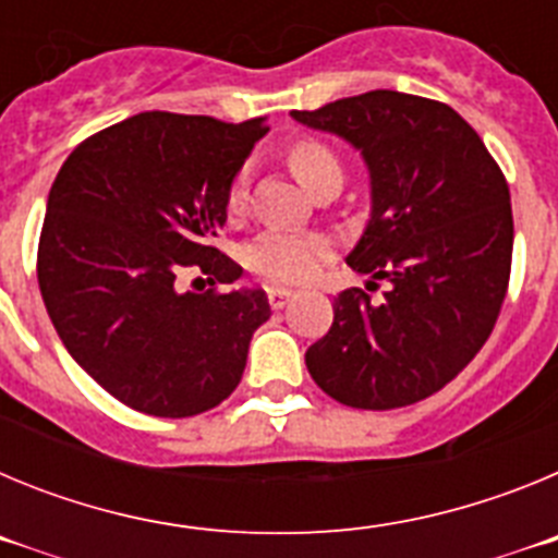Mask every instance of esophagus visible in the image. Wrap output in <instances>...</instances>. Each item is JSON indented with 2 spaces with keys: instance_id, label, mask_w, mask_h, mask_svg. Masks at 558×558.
Returning <instances> with one entry per match:
<instances>
[{
  "instance_id": "1",
  "label": "esophagus",
  "mask_w": 558,
  "mask_h": 558,
  "mask_svg": "<svg viewBox=\"0 0 558 558\" xmlns=\"http://www.w3.org/2000/svg\"><path fill=\"white\" fill-rule=\"evenodd\" d=\"M290 299H295L293 290H282V288H268V304L270 310H282L284 304L290 302Z\"/></svg>"
}]
</instances>
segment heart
<instances>
[{
  "label": "heart",
  "instance_id": "b5f03b06",
  "mask_svg": "<svg viewBox=\"0 0 558 558\" xmlns=\"http://www.w3.org/2000/svg\"><path fill=\"white\" fill-rule=\"evenodd\" d=\"M290 170L307 190L324 179H343V165L338 153L322 140H299L288 150ZM248 204V175L240 172L229 186L226 209L229 215H243ZM329 256V240L315 231L268 229L245 248V265L263 282L270 284H302L318 270Z\"/></svg>",
  "mask_w": 558,
  "mask_h": 558
}]
</instances>
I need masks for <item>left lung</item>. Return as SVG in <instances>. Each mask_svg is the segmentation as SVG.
I'll return each mask as SVG.
<instances>
[{
	"mask_svg": "<svg viewBox=\"0 0 558 558\" xmlns=\"http://www.w3.org/2000/svg\"><path fill=\"white\" fill-rule=\"evenodd\" d=\"M290 113L363 153L372 218L347 263L391 282L379 304L360 288L335 295L332 327L304 354L310 374L340 405H413L495 329L514 248L506 175L475 128L427 97L377 88Z\"/></svg>",
	"mask_w": 558,
	"mask_h": 558,
	"instance_id": "8db88e82",
	"label": "left lung"
}]
</instances>
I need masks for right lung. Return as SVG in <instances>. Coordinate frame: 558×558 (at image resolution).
<instances>
[{"instance_id":"add662e5","label":"right lung","mask_w":558,"mask_h":558,"mask_svg":"<svg viewBox=\"0 0 558 558\" xmlns=\"http://www.w3.org/2000/svg\"><path fill=\"white\" fill-rule=\"evenodd\" d=\"M263 117L145 111L83 140L49 190L38 288L58 338L113 399L161 418L198 416L243 379L265 290L181 293V270L231 284L215 248L226 195Z\"/></svg>"}]
</instances>
